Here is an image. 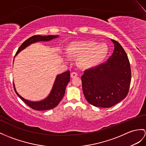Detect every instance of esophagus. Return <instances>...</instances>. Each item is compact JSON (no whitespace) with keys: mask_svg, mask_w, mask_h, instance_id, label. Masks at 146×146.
I'll return each mask as SVG.
<instances>
[{"mask_svg":"<svg viewBox=\"0 0 146 146\" xmlns=\"http://www.w3.org/2000/svg\"><path fill=\"white\" fill-rule=\"evenodd\" d=\"M77 76H78V74L76 72H72V73L70 74V76H71V77H72V78L76 77Z\"/></svg>","mask_w":146,"mask_h":146,"instance_id":"34e87169","label":"esophagus"}]
</instances>
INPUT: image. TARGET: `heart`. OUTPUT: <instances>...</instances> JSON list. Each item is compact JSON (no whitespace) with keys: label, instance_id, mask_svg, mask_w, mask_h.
<instances>
[{"label":"heart","instance_id":"heart-1","mask_svg":"<svg viewBox=\"0 0 146 146\" xmlns=\"http://www.w3.org/2000/svg\"><path fill=\"white\" fill-rule=\"evenodd\" d=\"M108 52L105 44L94 41L73 42L66 48L67 55L71 58H80V64L85 67L98 65L106 58Z\"/></svg>","mask_w":146,"mask_h":146}]
</instances>
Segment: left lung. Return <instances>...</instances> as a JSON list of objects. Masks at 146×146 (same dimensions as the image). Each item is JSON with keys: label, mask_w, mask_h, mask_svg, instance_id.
Here are the masks:
<instances>
[{"label": "left lung", "mask_w": 146, "mask_h": 146, "mask_svg": "<svg viewBox=\"0 0 146 146\" xmlns=\"http://www.w3.org/2000/svg\"><path fill=\"white\" fill-rule=\"evenodd\" d=\"M106 62L87 69L81 77L87 101L97 107L110 108L125 98L129 90L131 71L129 59L119 42Z\"/></svg>", "instance_id": "8db88e82"}]
</instances>
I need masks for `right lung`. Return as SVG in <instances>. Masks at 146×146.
Listing matches in <instances>:
<instances>
[{
	"mask_svg": "<svg viewBox=\"0 0 146 146\" xmlns=\"http://www.w3.org/2000/svg\"><path fill=\"white\" fill-rule=\"evenodd\" d=\"M58 37V36H53V35H49V36H40V35H35V36L29 38L26 41H25L20 46L18 49L15 55L19 53L21 51L25 48L27 46H29L30 44L34 43L37 41H49L53 38ZM70 80V71L68 70L67 72H64L61 74H59L57 76L55 82L53 85L52 89L50 94L48 97L44 99V100L41 102H30L24 99L23 97L17 93L15 87L13 85L14 90L15 93L25 103V104L30 107L31 108L38 110V111H43V110H47L54 108L58 105L59 102L61 101L64 95L65 94L66 88L67 84Z\"/></svg>",
	"mask_w": 146,
	"mask_h": 146,
	"instance_id": "right-lung-1",
	"label": "right lung"
}]
</instances>
